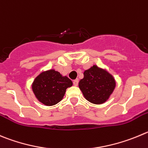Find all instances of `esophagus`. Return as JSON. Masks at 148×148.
<instances>
[{
  "label": "esophagus",
  "mask_w": 148,
  "mask_h": 148,
  "mask_svg": "<svg viewBox=\"0 0 148 148\" xmlns=\"http://www.w3.org/2000/svg\"><path fill=\"white\" fill-rule=\"evenodd\" d=\"M79 83V79H74V81H73V84H74V86H77V85H78Z\"/></svg>",
  "instance_id": "34e87169"
}]
</instances>
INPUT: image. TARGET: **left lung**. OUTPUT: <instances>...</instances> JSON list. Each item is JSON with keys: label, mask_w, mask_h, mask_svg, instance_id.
Returning <instances> with one entry per match:
<instances>
[{"label": "left lung", "mask_w": 148, "mask_h": 148, "mask_svg": "<svg viewBox=\"0 0 148 148\" xmlns=\"http://www.w3.org/2000/svg\"><path fill=\"white\" fill-rule=\"evenodd\" d=\"M79 88L88 101L101 104L112 94L115 81L107 71L93 66L84 72V78L79 82Z\"/></svg>", "instance_id": "obj_1"}]
</instances>
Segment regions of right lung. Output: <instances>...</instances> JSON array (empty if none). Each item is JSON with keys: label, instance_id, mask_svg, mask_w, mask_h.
I'll return each mask as SVG.
<instances>
[{"label": "right lung", "instance_id": "obj_1", "mask_svg": "<svg viewBox=\"0 0 148 148\" xmlns=\"http://www.w3.org/2000/svg\"><path fill=\"white\" fill-rule=\"evenodd\" d=\"M72 82L67 77H63L55 70L42 72L35 79L33 91L38 100L46 106L55 105L60 102Z\"/></svg>", "mask_w": 148, "mask_h": 148}]
</instances>
